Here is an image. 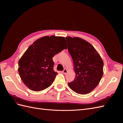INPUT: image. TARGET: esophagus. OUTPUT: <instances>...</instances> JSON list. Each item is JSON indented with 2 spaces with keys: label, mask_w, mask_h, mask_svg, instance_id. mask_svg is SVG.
Wrapping results in <instances>:
<instances>
[{
  "label": "esophagus",
  "mask_w": 123,
  "mask_h": 123,
  "mask_svg": "<svg viewBox=\"0 0 123 123\" xmlns=\"http://www.w3.org/2000/svg\"><path fill=\"white\" fill-rule=\"evenodd\" d=\"M67 72H68V71H67V70L66 69H65L64 70L62 71V73H64V74H66L67 73Z\"/></svg>",
  "instance_id": "1"
}]
</instances>
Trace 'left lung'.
Masks as SVG:
<instances>
[{"label": "left lung", "instance_id": "left-lung-1", "mask_svg": "<svg viewBox=\"0 0 123 123\" xmlns=\"http://www.w3.org/2000/svg\"><path fill=\"white\" fill-rule=\"evenodd\" d=\"M66 39L76 74L73 81L68 83L69 87L78 94L89 93L102 79L103 61L93 46L87 41L70 36Z\"/></svg>", "mask_w": 123, "mask_h": 123}]
</instances>
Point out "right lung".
Instances as JSON below:
<instances>
[{
	"label": "right lung",
	"mask_w": 123,
	"mask_h": 123,
	"mask_svg": "<svg viewBox=\"0 0 123 123\" xmlns=\"http://www.w3.org/2000/svg\"><path fill=\"white\" fill-rule=\"evenodd\" d=\"M66 49L64 37L46 36L37 39L18 62V72L24 83L34 91L50 87L57 74L53 69L52 58Z\"/></svg>",
	"instance_id": "obj_1"
}]
</instances>
